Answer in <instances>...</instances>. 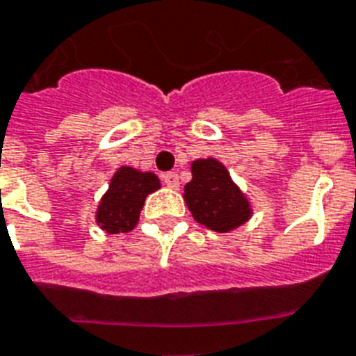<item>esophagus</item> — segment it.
Here are the masks:
<instances>
[{
	"label": "esophagus",
	"instance_id": "1",
	"mask_svg": "<svg viewBox=\"0 0 356 356\" xmlns=\"http://www.w3.org/2000/svg\"><path fill=\"white\" fill-rule=\"evenodd\" d=\"M163 181L165 186L170 187V189H178L180 187V178H178L176 172H167V175H163Z\"/></svg>",
	"mask_w": 356,
	"mask_h": 356
}]
</instances>
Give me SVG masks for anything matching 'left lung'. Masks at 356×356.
<instances>
[{
  "label": "left lung",
  "mask_w": 356,
  "mask_h": 356,
  "mask_svg": "<svg viewBox=\"0 0 356 356\" xmlns=\"http://www.w3.org/2000/svg\"><path fill=\"white\" fill-rule=\"evenodd\" d=\"M191 181L184 187V198L195 221L213 232H230L247 222L252 208L227 167L216 158L195 159Z\"/></svg>",
  "instance_id": "left-lung-1"
}]
</instances>
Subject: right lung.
<instances>
[{
  "instance_id": "add662e5",
  "label": "right lung",
  "mask_w": 356,
  "mask_h": 356,
  "mask_svg": "<svg viewBox=\"0 0 356 356\" xmlns=\"http://www.w3.org/2000/svg\"><path fill=\"white\" fill-rule=\"evenodd\" d=\"M161 184L154 172H143L134 167H120L113 175L109 189L96 209V222L107 234L134 230L145 200L158 191Z\"/></svg>"
}]
</instances>
